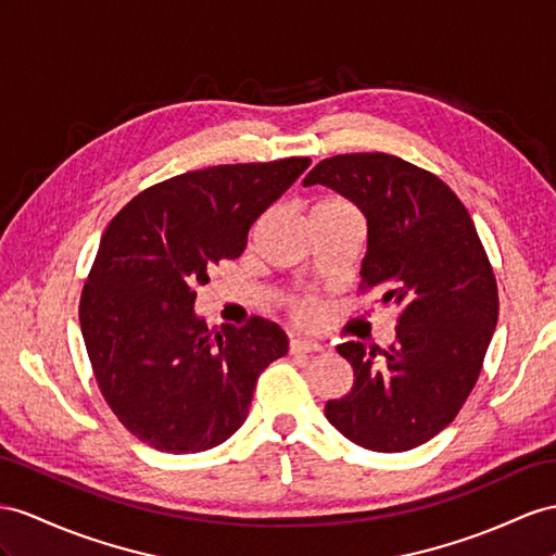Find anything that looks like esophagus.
<instances>
[{
    "mask_svg": "<svg viewBox=\"0 0 556 556\" xmlns=\"http://www.w3.org/2000/svg\"><path fill=\"white\" fill-rule=\"evenodd\" d=\"M289 352H291V354H315V352H324V345L315 343V340L293 338L291 343H289Z\"/></svg>",
    "mask_w": 556,
    "mask_h": 556,
    "instance_id": "esophagus-1",
    "label": "esophagus"
}]
</instances>
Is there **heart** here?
I'll use <instances>...</instances> for the list:
<instances>
[{"label":"heart","mask_w":556,"mask_h":556,"mask_svg":"<svg viewBox=\"0 0 556 556\" xmlns=\"http://www.w3.org/2000/svg\"><path fill=\"white\" fill-rule=\"evenodd\" d=\"M340 206H348V204L336 202V199H324V202H319L312 211L340 208ZM293 317H295L298 321H303V324L315 321V319H317V307H315V303H309V301H298V303H293Z\"/></svg>","instance_id":"1"}]
</instances>
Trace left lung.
I'll list each match as a JSON object with an SVG mask.
<instances>
[{"label": "left lung", "mask_w": 556, "mask_h": 556, "mask_svg": "<svg viewBox=\"0 0 556 556\" xmlns=\"http://www.w3.org/2000/svg\"><path fill=\"white\" fill-rule=\"evenodd\" d=\"M303 185L357 204L368 225L362 289L400 307L388 350L338 345L354 386L324 414L368 451L416 448L458 416L497 324V283L477 227L444 180L386 152L329 156Z\"/></svg>", "instance_id": "left-lung-1"}]
</instances>
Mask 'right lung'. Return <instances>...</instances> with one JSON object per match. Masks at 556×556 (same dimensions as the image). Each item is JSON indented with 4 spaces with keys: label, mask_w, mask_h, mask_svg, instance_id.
Instances as JSON below:
<instances>
[{
    "label": "right lung",
    "mask_w": 556,
    "mask_h": 556,
    "mask_svg": "<svg viewBox=\"0 0 556 556\" xmlns=\"http://www.w3.org/2000/svg\"><path fill=\"white\" fill-rule=\"evenodd\" d=\"M307 166V156H289L188 170L142 190L110 220L79 324L98 388L142 444L164 453L223 444L244 425L258 376L289 352L279 324L251 317L213 331L194 301Z\"/></svg>",
    "instance_id": "add662e5"
}]
</instances>
